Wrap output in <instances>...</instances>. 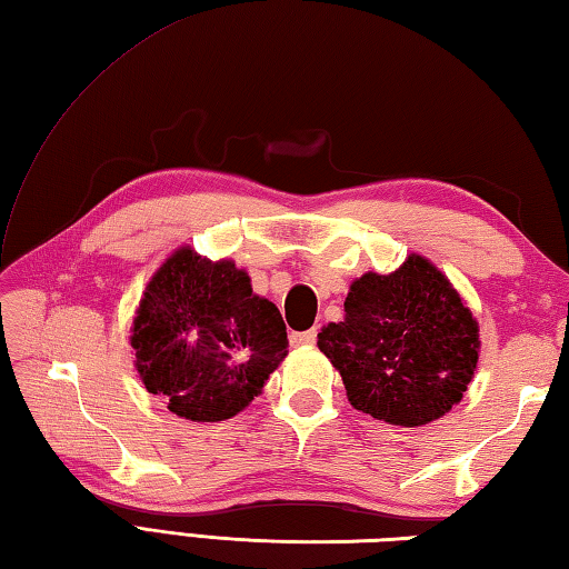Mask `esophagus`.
Here are the masks:
<instances>
[{
	"instance_id": "1",
	"label": "esophagus",
	"mask_w": 569,
	"mask_h": 569,
	"mask_svg": "<svg viewBox=\"0 0 569 569\" xmlns=\"http://www.w3.org/2000/svg\"><path fill=\"white\" fill-rule=\"evenodd\" d=\"M315 341H317V329L292 331V335H289V345L292 347H312Z\"/></svg>"
}]
</instances>
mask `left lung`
<instances>
[{
	"instance_id": "8db88e82",
	"label": "left lung",
	"mask_w": 569,
	"mask_h": 569,
	"mask_svg": "<svg viewBox=\"0 0 569 569\" xmlns=\"http://www.w3.org/2000/svg\"><path fill=\"white\" fill-rule=\"evenodd\" d=\"M478 331L451 280L413 252L389 274L357 277L345 319L321 327L317 347L339 371L353 409L416 428L463 399L478 369Z\"/></svg>"
}]
</instances>
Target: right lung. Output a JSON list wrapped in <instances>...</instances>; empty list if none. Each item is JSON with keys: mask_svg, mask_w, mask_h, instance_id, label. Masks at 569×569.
Returning a JSON list of instances; mask_svg holds the SVG:
<instances>
[{"mask_svg": "<svg viewBox=\"0 0 569 569\" xmlns=\"http://www.w3.org/2000/svg\"><path fill=\"white\" fill-rule=\"evenodd\" d=\"M136 371L168 411L218 423L248 409L287 357L280 309L232 260L178 248L146 284L131 327Z\"/></svg>", "mask_w": 569, "mask_h": 569, "instance_id": "right-lung-1", "label": "right lung"}]
</instances>
